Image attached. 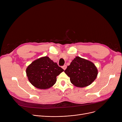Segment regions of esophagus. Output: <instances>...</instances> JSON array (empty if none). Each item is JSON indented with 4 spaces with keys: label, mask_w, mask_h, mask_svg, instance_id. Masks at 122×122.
Returning <instances> with one entry per match:
<instances>
[{
    "label": "esophagus",
    "mask_w": 122,
    "mask_h": 122,
    "mask_svg": "<svg viewBox=\"0 0 122 122\" xmlns=\"http://www.w3.org/2000/svg\"><path fill=\"white\" fill-rule=\"evenodd\" d=\"M62 68L64 69V70H66V69L67 68V65H64L63 66H62Z\"/></svg>",
    "instance_id": "1"
}]
</instances>
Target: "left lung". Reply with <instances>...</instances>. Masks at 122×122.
Segmentation results:
<instances>
[{
	"mask_svg": "<svg viewBox=\"0 0 122 122\" xmlns=\"http://www.w3.org/2000/svg\"><path fill=\"white\" fill-rule=\"evenodd\" d=\"M64 72L70 78L72 84L80 87L91 85L98 74L97 69L93 63L80 57L73 60Z\"/></svg>",
	"mask_w": 122,
	"mask_h": 122,
	"instance_id": "left-lung-1",
	"label": "left lung"
}]
</instances>
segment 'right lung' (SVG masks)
<instances>
[{
  "label": "right lung",
  "mask_w": 122,
  "mask_h": 122,
  "mask_svg": "<svg viewBox=\"0 0 122 122\" xmlns=\"http://www.w3.org/2000/svg\"><path fill=\"white\" fill-rule=\"evenodd\" d=\"M64 70L48 57L40 58L32 62L26 69L29 81L34 86L40 89H47L53 86L56 76Z\"/></svg>",
  "instance_id": "right-lung-1"
}]
</instances>
